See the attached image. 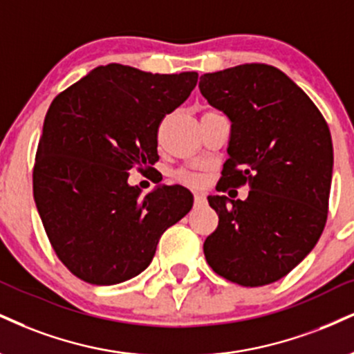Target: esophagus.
Here are the masks:
<instances>
[{
    "label": "esophagus",
    "instance_id": "obj_1",
    "mask_svg": "<svg viewBox=\"0 0 354 354\" xmlns=\"http://www.w3.org/2000/svg\"><path fill=\"white\" fill-rule=\"evenodd\" d=\"M194 203L196 204H204L206 203V196L201 191H194Z\"/></svg>",
    "mask_w": 354,
    "mask_h": 354
}]
</instances>
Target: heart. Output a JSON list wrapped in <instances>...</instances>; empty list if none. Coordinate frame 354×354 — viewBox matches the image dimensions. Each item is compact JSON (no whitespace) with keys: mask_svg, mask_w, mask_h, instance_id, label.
Wrapping results in <instances>:
<instances>
[{"mask_svg":"<svg viewBox=\"0 0 354 354\" xmlns=\"http://www.w3.org/2000/svg\"><path fill=\"white\" fill-rule=\"evenodd\" d=\"M174 178H176L178 181L189 183V185H196V183L199 181V174L189 171V169H178V171L174 173Z\"/></svg>","mask_w":354,"mask_h":354,"instance_id":"1","label":"heart"}]
</instances>
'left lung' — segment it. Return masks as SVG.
<instances>
[{"label": "left lung", "instance_id": "8db88e82", "mask_svg": "<svg viewBox=\"0 0 354 354\" xmlns=\"http://www.w3.org/2000/svg\"><path fill=\"white\" fill-rule=\"evenodd\" d=\"M199 91L232 123L216 189L250 188L245 201L207 196L219 224L204 241L206 261L242 287L277 282L325 229L333 173L328 123L299 85L267 64L204 74Z\"/></svg>", "mask_w": 354, "mask_h": 354}]
</instances>
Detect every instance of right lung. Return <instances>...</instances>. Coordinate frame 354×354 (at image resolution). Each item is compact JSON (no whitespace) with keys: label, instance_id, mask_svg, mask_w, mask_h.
I'll list each match as a JSON object with an SVG mask.
<instances>
[{"label":"right lung","instance_id":"add662e5","mask_svg":"<svg viewBox=\"0 0 354 354\" xmlns=\"http://www.w3.org/2000/svg\"><path fill=\"white\" fill-rule=\"evenodd\" d=\"M196 82L198 72L109 64L50 104L34 161V201L55 255L84 282L115 285L138 275L161 234L193 207L180 185L140 196L129 171L158 161L160 123Z\"/></svg>","mask_w":354,"mask_h":354}]
</instances>
